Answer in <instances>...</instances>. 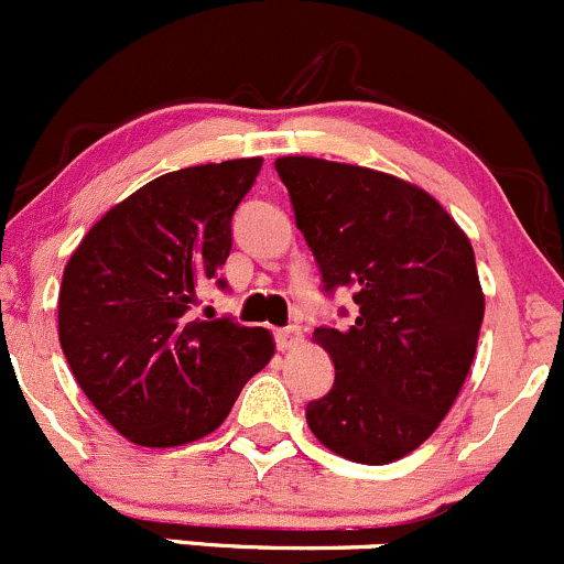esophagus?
Segmentation results:
<instances>
[{
  "label": "esophagus",
  "instance_id": "34e87169",
  "mask_svg": "<svg viewBox=\"0 0 564 564\" xmlns=\"http://www.w3.org/2000/svg\"><path fill=\"white\" fill-rule=\"evenodd\" d=\"M275 344H278V349L281 351H286V349H294V346H300L303 344V333H300V327H283V329H278L275 333Z\"/></svg>",
  "mask_w": 564,
  "mask_h": 564
}]
</instances>
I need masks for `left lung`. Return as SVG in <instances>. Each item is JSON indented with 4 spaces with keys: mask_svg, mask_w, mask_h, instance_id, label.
Here are the masks:
<instances>
[{
    "mask_svg": "<svg viewBox=\"0 0 564 564\" xmlns=\"http://www.w3.org/2000/svg\"><path fill=\"white\" fill-rule=\"evenodd\" d=\"M327 292L355 289L346 329L316 327L333 390L305 406L327 451L392 464L417 451L466 382L482 297L469 237L423 187L322 158L275 161Z\"/></svg>",
    "mask_w": 564,
    "mask_h": 564,
    "instance_id": "left-lung-1",
    "label": "left lung"
}]
</instances>
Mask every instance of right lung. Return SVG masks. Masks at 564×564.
<instances>
[{
    "label": "right lung",
    "instance_id": "right-lung-1",
    "mask_svg": "<svg viewBox=\"0 0 564 564\" xmlns=\"http://www.w3.org/2000/svg\"><path fill=\"white\" fill-rule=\"evenodd\" d=\"M259 169L261 158H237L158 176L113 204L67 261L62 351L84 395L133 445L213 434L275 355L270 329L187 314L229 259L231 215Z\"/></svg>",
    "mask_w": 564,
    "mask_h": 564
}]
</instances>
